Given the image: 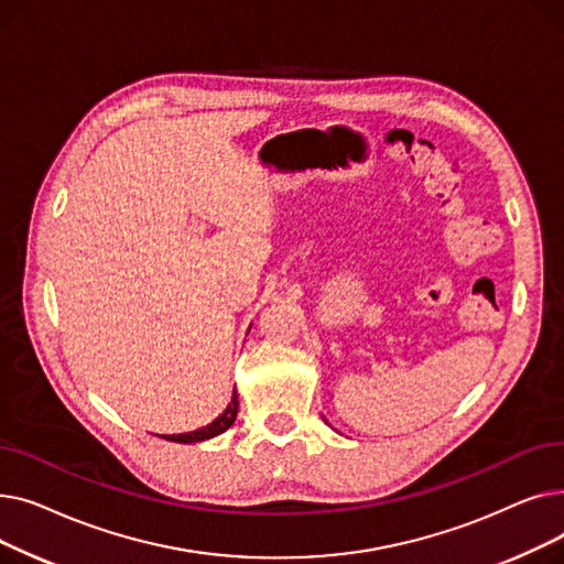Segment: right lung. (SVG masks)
Instances as JSON below:
<instances>
[{
    "label": "right lung",
    "mask_w": 564,
    "mask_h": 564,
    "mask_svg": "<svg viewBox=\"0 0 564 564\" xmlns=\"http://www.w3.org/2000/svg\"><path fill=\"white\" fill-rule=\"evenodd\" d=\"M237 406H240V402H237V393L232 391V398L228 402V406L221 411V416L215 419L210 425H205L200 430H194V432H185V434H169L164 438L169 441H177V443H196V441H205V438H213L221 432H226L232 423H235V416H237Z\"/></svg>",
    "instance_id": "right-lung-1"
}]
</instances>
